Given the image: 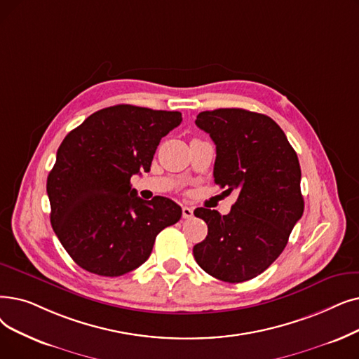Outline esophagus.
Wrapping results in <instances>:
<instances>
[{
	"instance_id": "esophagus-1",
	"label": "esophagus",
	"mask_w": 359,
	"mask_h": 359,
	"mask_svg": "<svg viewBox=\"0 0 359 359\" xmlns=\"http://www.w3.org/2000/svg\"><path fill=\"white\" fill-rule=\"evenodd\" d=\"M182 215L184 220H191V218L194 217V210L191 207H183L182 208Z\"/></svg>"
}]
</instances>
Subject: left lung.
I'll return each instance as SVG.
<instances>
[{"mask_svg": "<svg viewBox=\"0 0 359 359\" xmlns=\"http://www.w3.org/2000/svg\"><path fill=\"white\" fill-rule=\"evenodd\" d=\"M215 144L214 182L239 196L227 215L196 208L208 235L194 246L198 266L229 283L251 280L283 252L304 212L298 155L278 124L242 108L196 116Z\"/></svg>", "mask_w": 359, "mask_h": 359, "instance_id": "left-lung-1", "label": "left lung"}]
</instances>
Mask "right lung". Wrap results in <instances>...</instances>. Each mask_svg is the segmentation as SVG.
Instances as JSON below:
<instances>
[{
  "label": "right lung",
  "mask_w": 359,
  "mask_h": 359,
  "mask_svg": "<svg viewBox=\"0 0 359 359\" xmlns=\"http://www.w3.org/2000/svg\"><path fill=\"white\" fill-rule=\"evenodd\" d=\"M182 113L120 104L90 114L61 142L46 179L51 224L83 270L117 277L149 258L158 233L180 220L168 198L144 201L130 177L149 171L161 137Z\"/></svg>",
  "instance_id": "add662e5"
}]
</instances>
